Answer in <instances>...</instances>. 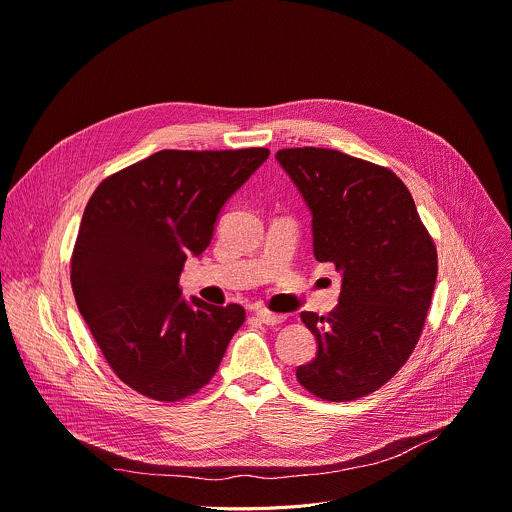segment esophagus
I'll return each mask as SVG.
<instances>
[{"label":"esophagus","mask_w":512,"mask_h":512,"mask_svg":"<svg viewBox=\"0 0 512 512\" xmlns=\"http://www.w3.org/2000/svg\"><path fill=\"white\" fill-rule=\"evenodd\" d=\"M255 316H257L263 324H269V327H273V324L284 322V316H282V314H273V312H269V310H257Z\"/></svg>","instance_id":"1"}]
</instances>
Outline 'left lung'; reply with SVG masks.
Listing matches in <instances>:
<instances>
[{"instance_id": "obj_1", "label": "left lung", "mask_w": 512, "mask_h": 512, "mask_svg": "<svg viewBox=\"0 0 512 512\" xmlns=\"http://www.w3.org/2000/svg\"><path fill=\"white\" fill-rule=\"evenodd\" d=\"M312 216V253L341 273L337 308L302 312L316 357L296 369L322 400L345 402L382 388L421 337L437 280V251L406 185L386 167L333 149H284Z\"/></svg>"}]
</instances>
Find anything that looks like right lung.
Segmentation results:
<instances>
[{
    "label": "right lung",
    "instance_id": "1",
    "mask_svg": "<svg viewBox=\"0 0 512 512\" xmlns=\"http://www.w3.org/2000/svg\"><path fill=\"white\" fill-rule=\"evenodd\" d=\"M267 157V149L159 151L104 179L89 198L71 286L106 361L132 390L175 402L216 374L245 310L181 296L179 275Z\"/></svg>",
    "mask_w": 512,
    "mask_h": 512
}]
</instances>
